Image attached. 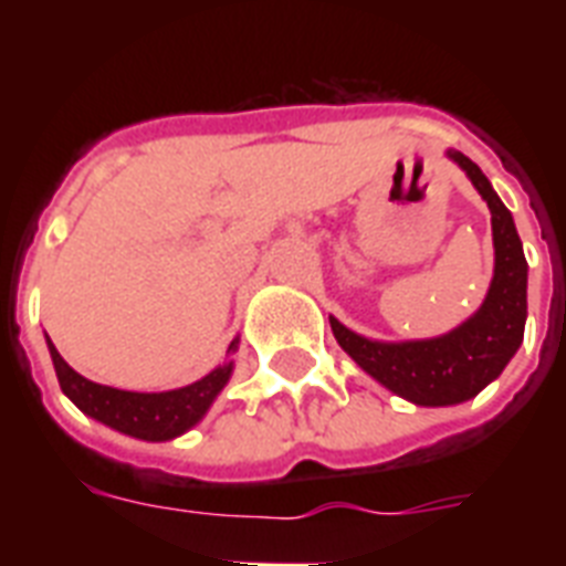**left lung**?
I'll return each mask as SVG.
<instances>
[{
    "mask_svg": "<svg viewBox=\"0 0 566 566\" xmlns=\"http://www.w3.org/2000/svg\"><path fill=\"white\" fill-rule=\"evenodd\" d=\"M473 181V188L491 208L493 229V279L482 308L461 326L426 340H373L340 319L328 317L337 344L367 376L385 385L390 394L402 396L422 408H443L473 399L500 378L517 355L526 332V284L528 264L523 255L514 217L502 205L491 181L464 153L447 149Z\"/></svg>",
    "mask_w": 566,
    "mask_h": 566,
    "instance_id": "left-lung-1",
    "label": "left lung"
}]
</instances>
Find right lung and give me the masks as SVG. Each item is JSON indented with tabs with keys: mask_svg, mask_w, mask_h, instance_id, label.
Returning a JSON list of instances; mask_svg holds the SVG:
<instances>
[{
	"mask_svg": "<svg viewBox=\"0 0 566 566\" xmlns=\"http://www.w3.org/2000/svg\"><path fill=\"white\" fill-rule=\"evenodd\" d=\"M240 337H234L229 346V355L238 353ZM49 355L55 364L57 385L64 390L70 402L93 417L102 426L128 434V438L149 440V443H164L190 431L202 420L220 390L229 385L234 361L226 358L220 367H213L208 376H202L193 385L176 387V390H161V394H137V390H117V387L96 385L91 378L78 376L70 364L61 358L55 344L46 337Z\"/></svg>",
	"mask_w": 566,
	"mask_h": 566,
	"instance_id": "add662e5",
	"label": "right lung"
}]
</instances>
